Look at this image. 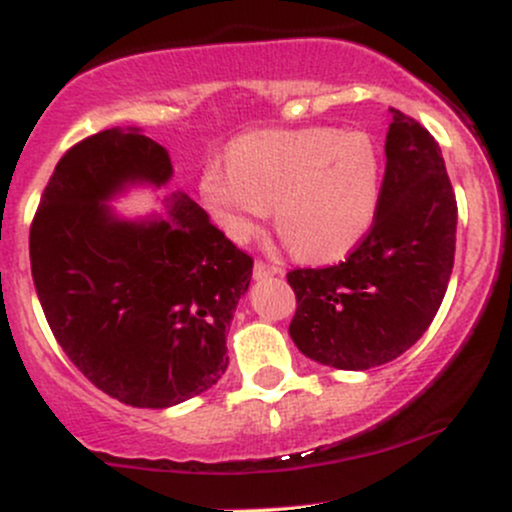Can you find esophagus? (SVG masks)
Masks as SVG:
<instances>
[{
	"mask_svg": "<svg viewBox=\"0 0 512 512\" xmlns=\"http://www.w3.org/2000/svg\"><path fill=\"white\" fill-rule=\"evenodd\" d=\"M279 272H281V269L274 267V264H267V262L257 260L255 262V269H252V276H255L257 281H262V279H269V276H274V274H279Z\"/></svg>",
	"mask_w": 512,
	"mask_h": 512,
	"instance_id": "obj_1",
	"label": "esophagus"
}]
</instances>
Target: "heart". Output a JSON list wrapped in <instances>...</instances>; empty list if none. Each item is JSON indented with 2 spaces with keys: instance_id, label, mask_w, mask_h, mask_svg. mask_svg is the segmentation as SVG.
<instances>
[{
  "instance_id": "heart-1",
  "label": "heart",
  "mask_w": 512,
  "mask_h": 512,
  "mask_svg": "<svg viewBox=\"0 0 512 512\" xmlns=\"http://www.w3.org/2000/svg\"><path fill=\"white\" fill-rule=\"evenodd\" d=\"M204 202L233 240H248L274 204L276 231L298 257H344L380 202V154L363 132L264 129L238 137L199 178Z\"/></svg>"
}]
</instances>
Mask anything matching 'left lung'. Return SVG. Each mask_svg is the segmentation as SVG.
Masks as SVG:
<instances>
[{
    "instance_id": "1",
    "label": "left lung",
    "mask_w": 512,
    "mask_h": 512,
    "mask_svg": "<svg viewBox=\"0 0 512 512\" xmlns=\"http://www.w3.org/2000/svg\"><path fill=\"white\" fill-rule=\"evenodd\" d=\"M390 113L370 231L344 262L286 274L296 293L293 344L339 370L383 366L419 342L455 262L457 202L440 146L414 117Z\"/></svg>"
}]
</instances>
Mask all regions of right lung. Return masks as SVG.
<instances>
[{
    "label": "right lung",
    "mask_w": 512,
    "mask_h": 512,
    "mask_svg": "<svg viewBox=\"0 0 512 512\" xmlns=\"http://www.w3.org/2000/svg\"><path fill=\"white\" fill-rule=\"evenodd\" d=\"M168 151L142 129H103L60 158L31 226V272L64 354L105 395L166 409L226 373V334L252 276L185 192L168 216L127 221L108 202L166 185Z\"/></svg>",
    "instance_id": "add662e5"
}]
</instances>
